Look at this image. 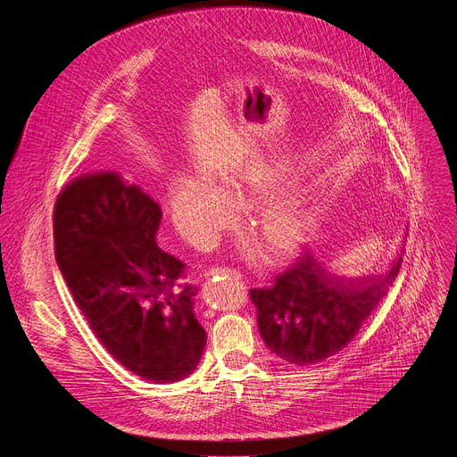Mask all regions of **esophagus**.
Listing matches in <instances>:
<instances>
[{
  "instance_id": "esophagus-1",
  "label": "esophagus",
  "mask_w": 457,
  "mask_h": 457,
  "mask_svg": "<svg viewBox=\"0 0 457 457\" xmlns=\"http://www.w3.org/2000/svg\"><path fill=\"white\" fill-rule=\"evenodd\" d=\"M219 275H231V277H237L240 278L242 275L235 270H228V268H212L208 273H206V278H213V277H219Z\"/></svg>"
}]
</instances>
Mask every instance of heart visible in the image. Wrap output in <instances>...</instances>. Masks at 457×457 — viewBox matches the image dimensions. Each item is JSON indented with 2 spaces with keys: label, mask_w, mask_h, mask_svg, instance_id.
<instances>
[{
  "label": "heart",
  "mask_w": 457,
  "mask_h": 457,
  "mask_svg": "<svg viewBox=\"0 0 457 457\" xmlns=\"http://www.w3.org/2000/svg\"><path fill=\"white\" fill-rule=\"evenodd\" d=\"M282 180L273 173L249 168L238 177H224L219 186L191 168L177 170L170 182L168 212L179 235L195 247L213 245L220 233L237 220V208H251L249 226L262 240L271 262H287L303 251L320 224V215L289 199H267ZM249 254L256 249L249 247Z\"/></svg>",
  "instance_id": "heart-1"
}]
</instances>
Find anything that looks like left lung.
I'll list each match as a JSON object with an SVG mask.
<instances>
[{"label": "left lung", "instance_id": "8db88e82", "mask_svg": "<svg viewBox=\"0 0 457 457\" xmlns=\"http://www.w3.org/2000/svg\"><path fill=\"white\" fill-rule=\"evenodd\" d=\"M403 258L363 282H344L311 253L277 278L270 289H251L258 331L278 358L312 365L342 351L360 331L386 289L396 280Z\"/></svg>", "mask_w": 457, "mask_h": 457}]
</instances>
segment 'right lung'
Wrapping results in <instances>:
<instances>
[{"label": "right lung", "mask_w": 457, "mask_h": 457, "mask_svg": "<svg viewBox=\"0 0 457 457\" xmlns=\"http://www.w3.org/2000/svg\"><path fill=\"white\" fill-rule=\"evenodd\" d=\"M162 212L119 171L83 173L54 208L55 262L104 349L128 370L173 383L197 369L206 331L197 287H177L182 262L155 244Z\"/></svg>", "instance_id": "right-lung-1"}]
</instances>
